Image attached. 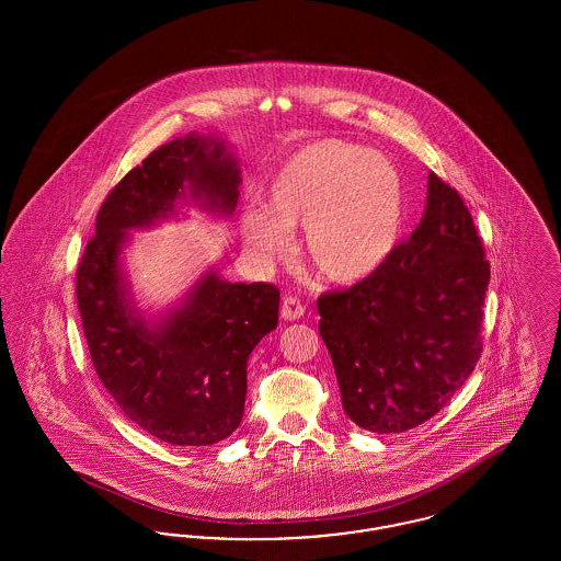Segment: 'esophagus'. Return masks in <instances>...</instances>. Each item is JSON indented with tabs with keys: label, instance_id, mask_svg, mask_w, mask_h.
Instances as JSON below:
<instances>
[{
	"label": "esophagus",
	"instance_id": "34e87169",
	"mask_svg": "<svg viewBox=\"0 0 561 561\" xmlns=\"http://www.w3.org/2000/svg\"><path fill=\"white\" fill-rule=\"evenodd\" d=\"M305 316V305L296 296H284L282 300V318L284 320H300Z\"/></svg>",
	"mask_w": 561,
	"mask_h": 561
}]
</instances>
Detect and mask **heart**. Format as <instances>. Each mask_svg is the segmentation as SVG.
Here are the masks:
<instances>
[{"label":"heart","mask_w":561,"mask_h":561,"mask_svg":"<svg viewBox=\"0 0 561 561\" xmlns=\"http://www.w3.org/2000/svg\"><path fill=\"white\" fill-rule=\"evenodd\" d=\"M267 207L240 218L243 243L261 259L284 256L294 227L321 275L351 284L382 267L400 241L405 193L393 161L345 140H316L271 174Z\"/></svg>","instance_id":"heart-1"}]
</instances>
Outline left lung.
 Wrapping results in <instances>:
<instances>
[{
    "label": "left lung",
    "mask_w": 561,
    "mask_h": 561,
    "mask_svg": "<svg viewBox=\"0 0 561 561\" xmlns=\"http://www.w3.org/2000/svg\"><path fill=\"white\" fill-rule=\"evenodd\" d=\"M488 282L473 216L431 172L410 240L366 279L318 298L321 339L357 427L401 433L453 400L480 359Z\"/></svg>",
    "instance_id": "8db88e82"
}]
</instances>
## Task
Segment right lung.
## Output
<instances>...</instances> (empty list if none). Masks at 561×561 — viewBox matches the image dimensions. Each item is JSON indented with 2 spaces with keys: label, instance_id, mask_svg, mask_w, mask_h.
Masks as SVG:
<instances>
[{
  "label": "right lung",
  "instance_id": "1",
  "mask_svg": "<svg viewBox=\"0 0 561 561\" xmlns=\"http://www.w3.org/2000/svg\"><path fill=\"white\" fill-rule=\"evenodd\" d=\"M240 181L218 138L161 145L111 188L78 265L81 325L101 382L134 425L174 446H210L240 427L248 357L277 328L279 290L208 273L149 328L126 293L119 252L128 229L170 216L187 193L206 210L233 213Z\"/></svg>",
  "mask_w": 561,
  "mask_h": 561
}]
</instances>
